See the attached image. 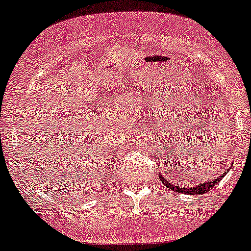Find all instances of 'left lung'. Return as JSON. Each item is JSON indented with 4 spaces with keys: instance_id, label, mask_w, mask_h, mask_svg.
Returning <instances> with one entry per match:
<instances>
[{
    "instance_id": "8db88e82",
    "label": "left lung",
    "mask_w": 251,
    "mask_h": 251,
    "mask_svg": "<svg viewBox=\"0 0 251 251\" xmlns=\"http://www.w3.org/2000/svg\"><path fill=\"white\" fill-rule=\"evenodd\" d=\"M230 170H231V166H230V167H229V170H227V172H225V173L220 175V176H216L214 180L206 181V182L201 183V185H199V183H198V185H195V186H193V187H180V186L173 185V183H172L170 180L165 179V177L161 175V173H160L159 176H160V180H161V182L164 183V185L167 187V188H170L171 191L181 193V194L202 195V194H206V193L209 192L214 186H216L217 183H219L220 181L223 179V176H225V175L227 174Z\"/></svg>"
}]
</instances>
